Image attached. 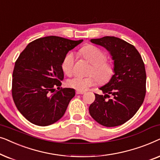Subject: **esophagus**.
Masks as SVG:
<instances>
[{
    "label": "esophagus",
    "instance_id": "esophagus-1",
    "mask_svg": "<svg viewBox=\"0 0 160 160\" xmlns=\"http://www.w3.org/2000/svg\"><path fill=\"white\" fill-rule=\"evenodd\" d=\"M84 92H82V91H78V90L76 91V95H82V94H84Z\"/></svg>",
    "mask_w": 160,
    "mask_h": 160
}]
</instances>
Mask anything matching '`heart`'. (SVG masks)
Returning <instances> with one entry per match:
<instances>
[{
  "mask_svg": "<svg viewBox=\"0 0 160 160\" xmlns=\"http://www.w3.org/2000/svg\"><path fill=\"white\" fill-rule=\"evenodd\" d=\"M80 52L85 59L92 64L90 74L96 77L93 76L86 77L76 76L68 81V86L83 92L94 86L96 82L100 84H105L110 82L115 73V68L112 63L106 60L107 56L104 52L95 46L88 44L82 48ZM74 54L69 52L64 57L61 65L63 72L67 75H71L74 71Z\"/></svg>",
  "mask_w": 160,
  "mask_h": 160,
  "instance_id": "b5f03b06",
  "label": "heart"
}]
</instances>
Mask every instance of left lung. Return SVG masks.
Instances as JSON below:
<instances>
[{
	"label": "left lung",
	"instance_id": "1",
	"mask_svg": "<svg viewBox=\"0 0 160 160\" xmlns=\"http://www.w3.org/2000/svg\"><path fill=\"white\" fill-rule=\"evenodd\" d=\"M91 42L110 52L115 73L100 88L104 95L95 94L89 113L102 126L121 125L136 113L145 98L146 73L143 59L134 46L117 37L91 39Z\"/></svg>",
	"mask_w": 160,
	"mask_h": 160
}]
</instances>
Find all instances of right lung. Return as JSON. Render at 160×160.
Listing matches in <instances>:
<instances>
[{"instance_id": "add662e5", "label": "right lung", "mask_w": 160, "mask_h": 160, "mask_svg": "<svg viewBox=\"0 0 160 160\" xmlns=\"http://www.w3.org/2000/svg\"><path fill=\"white\" fill-rule=\"evenodd\" d=\"M82 41L43 37L30 42L19 54L13 71L12 98L31 123L48 126L64 115L75 90L60 87L64 78L61 65L68 51Z\"/></svg>"}]
</instances>
